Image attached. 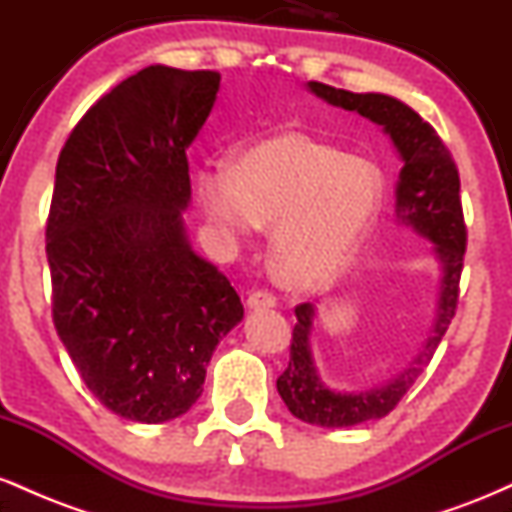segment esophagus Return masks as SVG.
Returning a JSON list of instances; mask_svg holds the SVG:
<instances>
[{
    "mask_svg": "<svg viewBox=\"0 0 512 512\" xmlns=\"http://www.w3.org/2000/svg\"><path fill=\"white\" fill-rule=\"evenodd\" d=\"M274 305H276V296H274V293L264 291V289H260V291H252L250 296H248V308H252V310L274 308Z\"/></svg>",
    "mask_w": 512,
    "mask_h": 512,
    "instance_id": "1",
    "label": "esophagus"
}]
</instances>
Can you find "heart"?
Wrapping results in <instances>:
<instances>
[{
  "mask_svg": "<svg viewBox=\"0 0 512 512\" xmlns=\"http://www.w3.org/2000/svg\"><path fill=\"white\" fill-rule=\"evenodd\" d=\"M199 197L231 233L274 226V274L293 289H315L349 264L383 207L385 175L366 158L289 129L240 151L231 173L199 175Z\"/></svg>",
  "mask_w": 512,
  "mask_h": 512,
  "instance_id": "heart-1",
  "label": "heart"
}]
</instances>
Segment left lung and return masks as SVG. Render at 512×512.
Segmentation results:
<instances>
[{"label": "left lung", "mask_w": 512, "mask_h": 512, "mask_svg": "<svg viewBox=\"0 0 512 512\" xmlns=\"http://www.w3.org/2000/svg\"><path fill=\"white\" fill-rule=\"evenodd\" d=\"M308 88L322 101L354 110L390 134L392 144L397 146L404 161L395 192L397 221L431 240L443 267L436 325L428 334L424 349L402 375H397L385 387H375L368 392H356V395L334 392L322 383L315 370L313 354H310L315 305H296L298 322L293 327L289 368L276 380V390L296 419L325 428H344L390 414L419 378L421 370L431 363L457 310L464 250H467V226H464L460 202V173L448 146L424 117L414 113L409 105L383 93H351L344 88L320 84V81H310Z\"/></svg>", "instance_id": "obj_1"}]
</instances>
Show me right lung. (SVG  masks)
I'll use <instances>...</instances> for the list:
<instances>
[{
    "instance_id": "add662e5",
    "label": "right lung",
    "mask_w": 512,
    "mask_h": 512,
    "mask_svg": "<svg viewBox=\"0 0 512 512\" xmlns=\"http://www.w3.org/2000/svg\"><path fill=\"white\" fill-rule=\"evenodd\" d=\"M219 72L151 64L105 93L57 158L45 252L52 320L88 390L142 424L202 395L216 344L243 320L231 281L187 243V146Z\"/></svg>"
}]
</instances>
